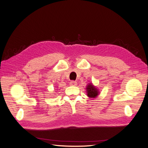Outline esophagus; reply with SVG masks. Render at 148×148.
<instances>
[{
  "label": "esophagus",
  "instance_id": "1",
  "mask_svg": "<svg viewBox=\"0 0 148 148\" xmlns=\"http://www.w3.org/2000/svg\"><path fill=\"white\" fill-rule=\"evenodd\" d=\"M77 82H75V81H71L70 82V86H77Z\"/></svg>",
  "mask_w": 148,
  "mask_h": 148
}]
</instances>
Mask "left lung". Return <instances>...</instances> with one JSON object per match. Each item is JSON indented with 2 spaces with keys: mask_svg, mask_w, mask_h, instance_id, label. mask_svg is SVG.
<instances>
[{
  "mask_svg": "<svg viewBox=\"0 0 148 148\" xmlns=\"http://www.w3.org/2000/svg\"><path fill=\"white\" fill-rule=\"evenodd\" d=\"M87 96L89 98H95L97 97L98 95H99L100 92L95 85L92 83H88L86 88Z\"/></svg>",
  "mask_w": 148,
  "mask_h": 148,
  "instance_id": "obj_1",
  "label": "left lung"
}]
</instances>
